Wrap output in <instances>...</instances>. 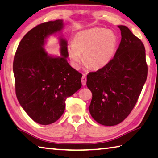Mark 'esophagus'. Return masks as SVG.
Returning <instances> with one entry per match:
<instances>
[{"label": "esophagus", "instance_id": "1", "mask_svg": "<svg viewBox=\"0 0 158 158\" xmlns=\"http://www.w3.org/2000/svg\"><path fill=\"white\" fill-rule=\"evenodd\" d=\"M86 81H87L86 77L85 76V74H84L81 78V83H82L83 85H85V84H86Z\"/></svg>", "mask_w": 158, "mask_h": 158}]
</instances>
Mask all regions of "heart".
<instances>
[{"mask_svg": "<svg viewBox=\"0 0 158 158\" xmlns=\"http://www.w3.org/2000/svg\"><path fill=\"white\" fill-rule=\"evenodd\" d=\"M117 39L113 31L93 28L74 35L73 44L67 47L68 55L74 68H78L84 55L85 64L99 69L111 61L115 52Z\"/></svg>", "mask_w": 158, "mask_h": 158, "instance_id": "heart-1", "label": "heart"}]
</instances>
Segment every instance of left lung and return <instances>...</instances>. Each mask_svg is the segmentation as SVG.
<instances>
[{"mask_svg":"<svg viewBox=\"0 0 158 158\" xmlns=\"http://www.w3.org/2000/svg\"><path fill=\"white\" fill-rule=\"evenodd\" d=\"M122 40L113 59L87 75L93 97L89 111L99 124L114 126L133 110L147 78L145 48L127 26L119 25Z\"/></svg>","mask_w":158,"mask_h":158,"instance_id":"left-lung-1","label":"left lung"}]
</instances>
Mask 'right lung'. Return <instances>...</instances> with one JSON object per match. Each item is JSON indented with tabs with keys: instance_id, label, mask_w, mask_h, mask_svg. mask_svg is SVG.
Returning a JSON list of instances; mask_svg holds the SVG:
<instances>
[{
	"instance_id": "right-lung-1",
	"label": "right lung",
	"mask_w": 158,
	"mask_h": 158,
	"mask_svg": "<svg viewBox=\"0 0 158 158\" xmlns=\"http://www.w3.org/2000/svg\"><path fill=\"white\" fill-rule=\"evenodd\" d=\"M63 27V20L38 25L23 36L14 56L16 97L39 124L58 120L65 110V100L81 87L82 74L67 61V41L60 38L61 56L49 55L44 48L47 37Z\"/></svg>"
}]
</instances>
